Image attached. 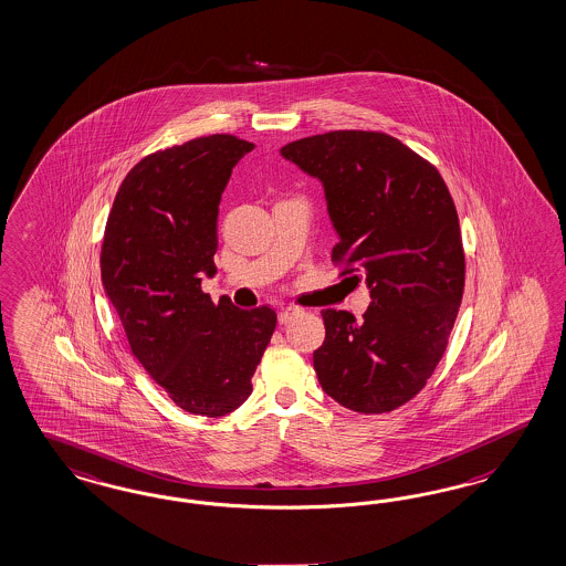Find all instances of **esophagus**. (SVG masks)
I'll use <instances>...</instances> for the list:
<instances>
[{
  "label": "esophagus",
  "instance_id": "1",
  "mask_svg": "<svg viewBox=\"0 0 566 566\" xmlns=\"http://www.w3.org/2000/svg\"><path fill=\"white\" fill-rule=\"evenodd\" d=\"M296 315H298V310L286 307V310H282V312L277 313V322H280V324H289V322H293Z\"/></svg>",
  "mask_w": 566,
  "mask_h": 566
}]
</instances>
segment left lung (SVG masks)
Instances as JSON below:
<instances>
[{
    "mask_svg": "<svg viewBox=\"0 0 566 566\" xmlns=\"http://www.w3.org/2000/svg\"><path fill=\"white\" fill-rule=\"evenodd\" d=\"M280 153L324 184L338 234L332 263L370 289L361 322L322 312L317 380L347 410H397L427 387L464 294V247L448 186L427 158L382 132H328Z\"/></svg>",
    "mask_w": 566,
    "mask_h": 566,
    "instance_id": "8db88e82",
    "label": "left lung"
}]
</instances>
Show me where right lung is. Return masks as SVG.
<instances>
[{
  "mask_svg": "<svg viewBox=\"0 0 566 566\" xmlns=\"http://www.w3.org/2000/svg\"><path fill=\"white\" fill-rule=\"evenodd\" d=\"M254 144L196 137L144 156L125 176L106 221L99 270L132 353L196 416L240 408L275 331L272 307L213 303L200 275H214L219 200L235 163Z\"/></svg>",
  "mask_w": 566,
  "mask_h": 566,
  "instance_id": "add662e5",
  "label": "right lung"
}]
</instances>
